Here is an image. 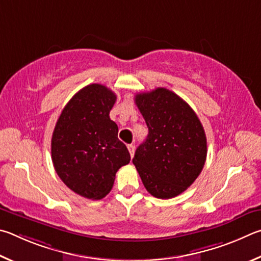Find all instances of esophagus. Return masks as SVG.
I'll list each match as a JSON object with an SVG mask.
<instances>
[{"label":"esophagus","mask_w":261,"mask_h":261,"mask_svg":"<svg viewBox=\"0 0 261 261\" xmlns=\"http://www.w3.org/2000/svg\"><path fill=\"white\" fill-rule=\"evenodd\" d=\"M127 148H128V151H129V153H130V157H133L134 152H135V147L133 144H129Z\"/></svg>","instance_id":"34e87169"}]
</instances>
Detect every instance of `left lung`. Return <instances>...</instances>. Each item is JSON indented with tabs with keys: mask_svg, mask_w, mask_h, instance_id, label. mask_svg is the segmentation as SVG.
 Returning <instances> with one entry per match:
<instances>
[{
	"mask_svg": "<svg viewBox=\"0 0 261 261\" xmlns=\"http://www.w3.org/2000/svg\"><path fill=\"white\" fill-rule=\"evenodd\" d=\"M135 103L149 134L136 149L133 164L152 196L175 197L203 170L207 154L204 128L189 104L166 88L136 94Z\"/></svg>",
	"mask_w": 261,
	"mask_h": 261,
	"instance_id": "1",
	"label": "left lung"
}]
</instances>
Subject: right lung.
Wrapping results in <instances>:
<instances>
[{
    "label": "right lung",
    "instance_id": "obj_1",
    "mask_svg": "<svg viewBox=\"0 0 261 261\" xmlns=\"http://www.w3.org/2000/svg\"><path fill=\"white\" fill-rule=\"evenodd\" d=\"M116 99L108 87L86 86L68 100L55 126V171L82 197H105L112 189L117 171L130 161L126 145L118 139L117 123L109 116Z\"/></svg>",
    "mask_w": 261,
    "mask_h": 261
}]
</instances>
